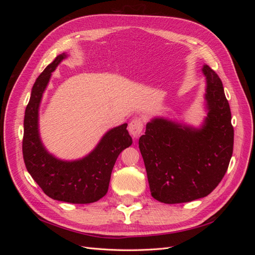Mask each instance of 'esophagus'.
Here are the masks:
<instances>
[{
  "instance_id": "1",
  "label": "esophagus",
  "mask_w": 255,
  "mask_h": 255,
  "mask_svg": "<svg viewBox=\"0 0 255 255\" xmlns=\"http://www.w3.org/2000/svg\"><path fill=\"white\" fill-rule=\"evenodd\" d=\"M143 130V120L141 117H135L128 125V132L133 137H138Z\"/></svg>"
}]
</instances>
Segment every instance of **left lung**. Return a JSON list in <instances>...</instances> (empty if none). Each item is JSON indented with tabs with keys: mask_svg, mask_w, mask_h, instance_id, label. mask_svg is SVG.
Here are the masks:
<instances>
[{
	"mask_svg": "<svg viewBox=\"0 0 255 255\" xmlns=\"http://www.w3.org/2000/svg\"><path fill=\"white\" fill-rule=\"evenodd\" d=\"M207 117L202 128L156 118L139 138L151 195L174 204L206 197L225 176L233 154L234 128L222 82L204 65Z\"/></svg>",
	"mask_w": 255,
	"mask_h": 255,
	"instance_id": "1",
	"label": "left lung"
}]
</instances>
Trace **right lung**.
Segmentation results:
<instances>
[{
	"label": "right lung",
	"instance_id": "obj_1",
	"mask_svg": "<svg viewBox=\"0 0 255 255\" xmlns=\"http://www.w3.org/2000/svg\"><path fill=\"white\" fill-rule=\"evenodd\" d=\"M65 57L66 54L58 55L34 84L24 116L23 159L45 195L57 201L87 204L106 195L116 160L133 140L125 123L107 132L97 148L80 160H59L43 148L38 133V110L51 73Z\"/></svg>",
	"mask_w": 255,
	"mask_h": 255
}]
</instances>
